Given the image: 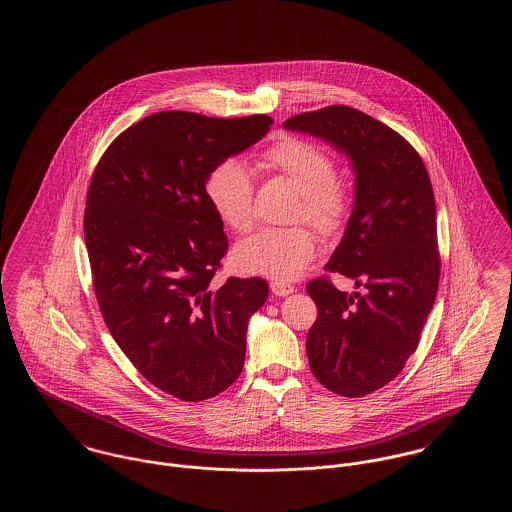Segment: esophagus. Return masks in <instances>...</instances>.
I'll return each mask as SVG.
<instances>
[{
    "mask_svg": "<svg viewBox=\"0 0 512 512\" xmlns=\"http://www.w3.org/2000/svg\"><path fill=\"white\" fill-rule=\"evenodd\" d=\"M270 290L274 295L284 297V295H290L293 292V286L288 282H282V280H274V282H270Z\"/></svg>",
    "mask_w": 512,
    "mask_h": 512,
    "instance_id": "obj_1",
    "label": "esophagus"
}]
</instances>
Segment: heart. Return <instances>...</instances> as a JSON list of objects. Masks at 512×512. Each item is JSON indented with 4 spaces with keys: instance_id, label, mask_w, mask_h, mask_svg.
<instances>
[{
    "instance_id": "obj_1",
    "label": "heart",
    "mask_w": 512,
    "mask_h": 512,
    "mask_svg": "<svg viewBox=\"0 0 512 512\" xmlns=\"http://www.w3.org/2000/svg\"><path fill=\"white\" fill-rule=\"evenodd\" d=\"M268 171L282 174L301 192L295 220H307L326 240L338 238L353 213V186L336 172L332 155L322 147L284 136L261 153ZM205 195L219 219L245 234L255 224V190L244 165L226 159L205 178ZM317 253V236L307 226L263 228L234 251V261L247 274L276 280L299 276Z\"/></svg>"
}]
</instances>
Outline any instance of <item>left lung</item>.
Segmentation results:
<instances>
[{"instance_id": "left-lung-1", "label": "left lung", "mask_w": 512, "mask_h": 512, "mask_svg": "<svg viewBox=\"0 0 512 512\" xmlns=\"http://www.w3.org/2000/svg\"><path fill=\"white\" fill-rule=\"evenodd\" d=\"M345 151L355 169V207L328 272L365 293L340 292L328 276L307 284L317 320L307 357L318 382L363 397L391 382L413 355L439 284L436 199L420 155L401 134L345 105L284 122Z\"/></svg>"}]
</instances>
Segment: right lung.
<instances>
[{
  "mask_svg": "<svg viewBox=\"0 0 512 512\" xmlns=\"http://www.w3.org/2000/svg\"><path fill=\"white\" fill-rule=\"evenodd\" d=\"M270 124L268 115H149L111 142L88 186L84 240L99 311L147 382L180 401L236 382L247 320L267 301L259 276L211 286L228 238L205 178Z\"/></svg>",
  "mask_w": 512,
  "mask_h": 512,
  "instance_id": "obj_1",
  "label": "right lung"
}]
</instances>
